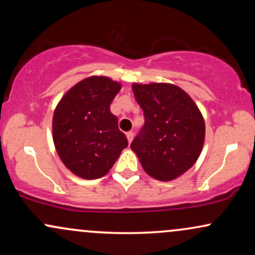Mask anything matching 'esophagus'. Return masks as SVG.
Returning a JSON list of instances; mask_svg holds the SVG:
<instances>
[{
  "label": "esophagus",
  "mask_w": 255,
  "mask_h": 255,
  "mask_svg": "<svg viewBox=\"0 0 255 255\" xmlns=\"http://www.w3.org/2000/svg\"><path fill=\"white\" fill-rule=\"evenodd\" d=\"M126 136H127L128 141L131 142V140H133V136H134V133L133 131H127V133H126Z\"/></svg>",
  "instance_id": "obj_1"
}]
</instances>
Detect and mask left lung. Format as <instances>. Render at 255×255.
I'll return each instance as SVG.
<instances>
[{
    "label": "left lung",
    "instance_id": "obj_1",
    "mask_svg": "<svg viewBox=\"0 0 255 255\" xmlns=\"http://www.w3.org/2000/svg\"><path fill=\"white\" fill-rule=\"evenodd\" d=\"M145 125L131 141L144 170L159 181H171L194 165L205 140L200 110L182 89L172 84H133Z\"/></svg>",
    "mask_w": 255,
    "mask_h": 255
}]
</instances>
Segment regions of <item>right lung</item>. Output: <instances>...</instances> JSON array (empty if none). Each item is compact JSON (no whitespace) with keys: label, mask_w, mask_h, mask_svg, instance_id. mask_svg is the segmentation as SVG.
Here are the masks:
<instances>
[{"label":"right lung","mask_w":255,"mask_h":255,"mask_svg":"<svg viewBox=\"0 0 255 255\" xmlns=\"http://www.w3.org/2000/svg\"><path fill=\"white\" fill-rule=\"evenodd\" d=\"M120 90L121 84L110 78L89 77L67 91L55 109V148L79 177L95 180L107 175L128 146L118 118L110 111Z\"/></svg>","instance_id":"right-lung-1"}]
</instances>
